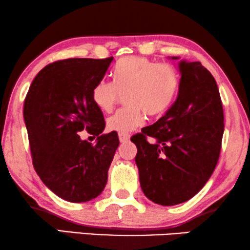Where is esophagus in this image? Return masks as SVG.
Here are the masks:
<instances>
[{"label": "esophagus", "mask_w": 250, "mask_h": 250, "mask_svg": "<svg viewBox=\"0 0 250 250\" xmlns=\"http://www.w3.org/2000/svg\"><path fill=\"white\" fill-rule=\"evenodd\" d=\"M118 138H119V141H121V143H126L129 141V135L125 134V133H119Z\"/></svg>", "instance_id": "obj_1"}]
</instances>
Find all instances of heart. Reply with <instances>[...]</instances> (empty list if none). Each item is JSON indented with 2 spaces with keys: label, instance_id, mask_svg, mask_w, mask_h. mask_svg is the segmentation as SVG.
I'll use <instances>...</instances> for the list:
<instances>
[{
  "label": "heart",
  "instance_id": "obj_1",
  "mask_svg": "<svg viewBox=\"0 0 250 250\" xmlns=\"http://www.w3.org/2000/svg\"><path fill=\"white\" fill-rule=\"evenodd\" d=\"M179 74L172 64L146 57L131 56L119 60L114 81L104 78L92 91V100L102 111L115 107L121 93L128 107L119 109L107 119V127L117 133L132 132L146 123V112L158 116L173 104L179 90Z\"/></svg>",
  "mask_w": 250,
  "mask_h": 250
}]
</instances>
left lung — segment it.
Listing matches in <instances>:
<instances>
[{
	"mask_svg": "<svg viewBox=\"0 0 250 250\" xmlns=\"http://www.w3.org/2000/svg\"><path fill=\"white\" fill-rule=\"evenodd\" d=\"M177 64L176 100L158 122L131 139L138 148L135 163L143 193L162 206L184 203L203 189L216 167L224 132L213 75L199 61Z\"/></svg>",
	"mask_w": 250,
	"mask_h": 250,
	"instance_id": "8db88e82",
	"label": "left lung"
}]
</instances>
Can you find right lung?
<instances>
[{"mask_svg":"<svg viewBox=\"0 0 250 250\" xmlns=\"http://www.w3.org/2000/svg\"><path fill=\"white\" fill-rule=\"evenodd\" d=\"M114 58H73L44 67L30 85L23 104L34 168L58 197L70 203L97 198L119 146L118 135L104 134L102 111L92 91ZM97 136L95 145L78 133Z\"/></svg>","mask_w":250,"mask_h":250,"instance_id":"obj_1","label":"right lung"}]
</instances>
